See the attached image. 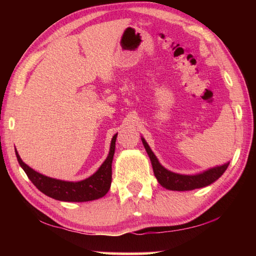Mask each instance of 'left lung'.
<instances>
[{
  "instance_id": "left-lung-1",
  "label": "left lung",
  "mask_w": 256,
  "mask_h": 256,
  "mask_svg": "<svg viewBox=\"0 0 256 256\" xmlns=\"http://www.w3.org/2000/svg\"><path fill=\"white\" fill-rule=\"evenodd\" d=\"M142 142L150 156V160L152 162V166H153V170L157 180H158V182L162 187L170 190L184 192V190H194L196 188H202L208 186V184H212L216 182V179L220 178L222 174L226 172L228 166H229V162H226L224 165L211 168V170H206L202 174H198V175H179V174L172 172L162 167L160 164L158 160L156 158L153 152L150 148L148 144L145 142L144 138H142Z\"/></svg>"
}]
</instances>
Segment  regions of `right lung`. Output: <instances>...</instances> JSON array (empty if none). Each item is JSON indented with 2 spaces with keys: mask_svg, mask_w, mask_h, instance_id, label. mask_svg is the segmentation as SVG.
I'll return each mask as SVG.
<instances>
[{
  "mask_svg": "<svg viewBox=\"0 0 256 256\" xmlns=\"http://www.w3.org/2000/svg\"><path fill=\"white\" fill-rule=\"evenodd\" d=\"M116 135L113 136L111 140V148L108 155L104 162L98 170L96 172L84 180L70 182L58 180L50 177L42 175V174L32 170L25 162L20 160V157L15 150L16 157L20 167L26 172L27 177L35 184L38 190L50 198L60 201H72V202H84V201H91L103 197L110 189L112 180V160L114 150H116Z\"/></svg>",
  "mask_w": 256,
  "mask_h": 256,
  "instance_id": "right-lung-1",
  "label": "right lung"
}]
</instances>
